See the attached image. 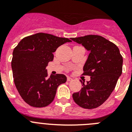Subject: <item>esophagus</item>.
Masks as SVG:
<instances>
[{
	"label": "esophagus",
	"instance_id": "1",
	"mask_svg": "<svg viewBox=\"0 0 132 132\" xmlns=\"http://www.w3.org/2000/svg\"><path fill=\"white\" fill-rule=\"evenodd\" d=\"M72 80H73L72 78H71L70 77H67V81H71Z\"/></svg>",
	"mask_w": 132,
	"mask_h": 132
}]
</instances>
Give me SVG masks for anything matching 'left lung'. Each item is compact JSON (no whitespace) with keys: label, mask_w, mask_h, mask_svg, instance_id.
<instances>
[{"label":"left lung","mask_w":132,"mask_h":132,"mask_svg":"<svg viewBox=\"0 0 132 132\" xmlns=\"http://www.w3.org/2000/svg\"><path fill=\"white\" fill-rule=\"evenodd\" d=\"M71 39L90 52L83 67V75L90 76V80L87 83L80 80L82 88L73 93V98L83 108H97L115 88L122 73V56L115 44L101 36L88 35Z\"/></svg>","instance_id":"obj_1"}]
</instances>
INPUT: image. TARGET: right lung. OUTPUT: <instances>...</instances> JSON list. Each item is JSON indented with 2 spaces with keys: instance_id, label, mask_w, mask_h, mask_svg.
Masks as SVG:
<instances>
[{
  "instance_id": "1",
  "label": "right lung",
  "mask_w": 132,
  "mask_h": 132,
  "mask_svg": "<svg viewBox=\"0 0 132 132\" xmlns=\"http://www.w3.org/2000/svg\"><path fill=\"white\" fill-rule=\"evenodd\" d=\"M68 38L38 33L23 38L14 49L11 66L14 81L21 97L36 108L47 106L53 102L61 84L67 81L63 74L47 77V64L53 53Z\"/></svg>"
}]
</instances>
